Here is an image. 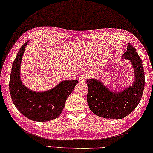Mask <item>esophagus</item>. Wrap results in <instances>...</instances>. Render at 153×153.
Returning <instances> with one entry per match:
<instances>
[{
  "label": "esophagus",
  "instance_id": "esophagus-1",
  "mask_svg": "<svg viewBox=\"0 0 153 153\" xmlns=\"http://www.w3.org/2000/svg\"><path fill=\"white\" fill-rule=\"evenodd\" d=\"M88 78V75L86 73H82L81 74L78 76V80L79 82H85L86 80V79Z\"/></svg>",
  "mask_w": 153,
  "mask_h": 153
}]
</instances>
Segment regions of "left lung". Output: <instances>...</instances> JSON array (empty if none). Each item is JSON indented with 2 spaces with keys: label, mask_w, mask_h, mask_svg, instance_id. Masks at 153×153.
<instances>
[{
  "label": "left lung",
  "mask_w": 153,
  "mask_h": 153,
  "mask_svg": "<svg viewBox=\"0 0 153 153\" xmlns=\"http://www.w3.org/2000/svg\"><path fill=\"white\" fill-rule=\"evenodd\" d=\"M122 58L128 59L134 70L132 85L122 91H112L96 78L87 80V102L93 113L100 117L120 119L129 115L138 106L145 87L143 61L134 47L128 44Z\"/></svg>",
  "instance_id": "obj_1"
}]
</instances>
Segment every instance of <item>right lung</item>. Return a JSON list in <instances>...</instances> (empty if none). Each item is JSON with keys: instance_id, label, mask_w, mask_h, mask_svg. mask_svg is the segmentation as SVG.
I'll list each match as a JSON object with an SVG mask.
<instances>
[{"instance_id": "1", "label": "right lung", "mask_w": 153, "mask_h": 153, "mask_svg": "<svg viewBox=\"0 0 153 153\" xmlns=\"http://www.w3.org/2000/svg\"><path fill=\"white\" fill-rule=\"evenodd\" d=\"M29 41L22 45L12 65L9 90L16 108L28 119L36 122H47L58 118L65 105L67 98L78 81L62 80L48 91L37 92L24 85L21 79V63Z\"/></svg>"}]
</instances>
